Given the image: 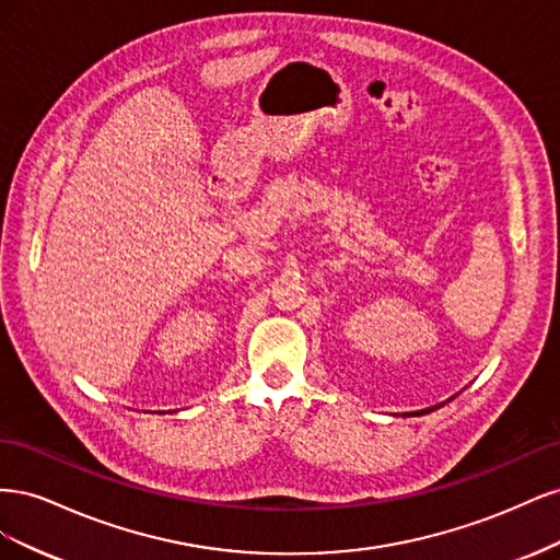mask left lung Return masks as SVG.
Segmentation results:
<instances>
[{"label":"left lung","mask_w":560,"mask_h":560,"mask_svg":"<svg viewBox=\"0 0 560 560\" xmlns=\"http://www.w3.org/2000/svg\"><path fill=\"white\" fill-rule=\"evenodd\" d=\"M434 409H439V406H432V409H425V411H418V413H430V411H434Z\"/></svg>","instance_id":"1"}]
</instances>
